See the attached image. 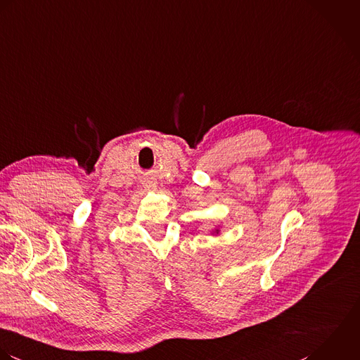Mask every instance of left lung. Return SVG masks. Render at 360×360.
Segmentation results:
<instances>
[{"instance_id":"1","label":"left lung","mask_w":360,"mask_h":360,"mask_svg":"<svg viewBox=\"0 0 360 360\" xmlns=\"http://www.w3.org/2000/svg\"><path fill=\"white\" fill-rule=\"evenodd\" d=\"M218 232H219V229H214V231H213V233H218Z\"/></svg>"}]
</instances>
